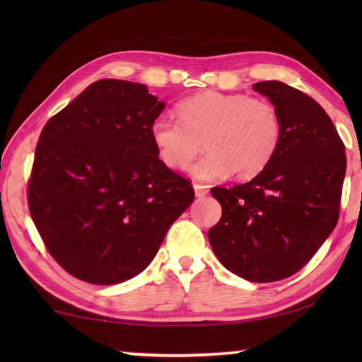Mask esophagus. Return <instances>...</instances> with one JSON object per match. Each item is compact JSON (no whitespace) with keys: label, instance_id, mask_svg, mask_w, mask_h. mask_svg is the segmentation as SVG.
<instances>
[{"label":"esophagus","instance_id":"esophagus-1","mask_svg":"<svg viewBox=\"0 0 362 362\" xmlns=\"http://www.w3.org/2000/svg\"><path fill=\"white\" fill-rule=\"evenodd\" d=\"M193 188H194V194L198 196V198H203V196L209 193V187L201 185V183H193Z\"/></svg>","mask_w":362,"mask_h":362}]
</instances>
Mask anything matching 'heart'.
I'll list each match as a JSON object with an SVG mask.
<instances>
[{"label":"heart","instance_id":"obj_1","mask_svg":"<svg viewBox=\"0 0 362 362\" xmlns=\"http://www.w3.org/2000/svg\"><path fill=\"white\" fill-rule=\"evenodd\" d=\"M179 119L158 116L150 136L161 161L170 169L189 168L196 179L212 182L235 173L240 179L260 174L281 142V118L274 105L246 94L203 93L177 105Z\"/></svg>","mask_w":362,"mask_h":362}]
</instances>
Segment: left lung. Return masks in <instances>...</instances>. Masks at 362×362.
Returning <instances> with one entry per match:
<instances>
[{
    "instance_id": "8db88e82",
    "label": "left lung",
    "mask_w": 362,
    "mask_h": 362,
    "mask_svg": "<svg viewBox=\"0 0 362 362\" xmlns=\"http://www.w3.org/2000/svg\"><path fill=\"white\" fill-rule=\"evenodd\" d=\"M281 118V142L268 166L233 188L216 187L222 218L207 233L220 263L252 283L292 276L339 220L345 145L316 100L281 81L255 83Z\"/></svg>"
}]
</instances>
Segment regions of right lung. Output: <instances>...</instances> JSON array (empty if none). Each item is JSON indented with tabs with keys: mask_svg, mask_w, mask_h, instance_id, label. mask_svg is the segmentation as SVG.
I'll return each mask as SVG.
<instances>
[{
	"mask_svg": "<svg viewBox=\"0 0 362 362\" xmlns=\"http://www.w3.org/2000/svg\"><path fill=\"white\" fill-rule=\"evenodd\" d=\"M166 103L145 84L100 79L42 129L28 207L59 265L90 284L137 276L193 203L158 156L150 127Z\"/></svg>",
	"mask_w": 362,
	"mask_h": 362,
	"instance_id": "add662e5",
	"label": "right lung"
}]
</instances>
